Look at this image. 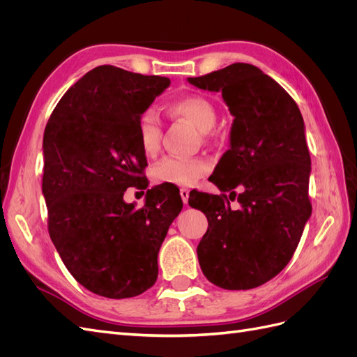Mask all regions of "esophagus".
Returning <instances> with one entry per match:
<instances>
[{"label":"esophagus","mask_w":357,"mask_h":357,"mask_svg":"<svg viewBox=\"0 0 357 357\" xmlns=\"http://www.w3.org/2000/svg\"><path fill=\"white\" fill-rule=\"evenodd\" d=\"M180 197H181L183 202L188 204V201H189V189L188 188H181L180 189Z\"/></svg>","instance_id":"1"}]
</instances>
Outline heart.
<instances>
[{"mask_svg": "<svg viewBox=\"0 0 357 357\" xmlns=\"http://www.w3.org/2000/svg\"><path fill=\"white\" fill-rule=\"evenodd\" d=\"M168 110L171 114L186 119L201 134H210L218 123V114L213 104L202 96L189 95L174 100ZM137 137L139 147L146 155H155L162 138L160 117L155 109H147L138 117ZM208 171V164L199 158H176L162 159L153 168V178L158 183L176 186H192Z\"/></svg>", "mask_w": 357, "mask_h": 357, "instance_id": "obj_1", "label": "heart"}]
</instances>
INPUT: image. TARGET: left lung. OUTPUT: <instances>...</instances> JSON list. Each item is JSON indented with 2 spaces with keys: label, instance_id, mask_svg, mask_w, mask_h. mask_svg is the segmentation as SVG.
I'll return each mask as SVG.
<instances>
[{
  "label": "left lung",
  "instance_id": "obj_1",
  "mask_svg": "<svg viewBox=\"0 0 357 357\" xmlns=\"http://www.w3.org/2000/svg\"><path fill=\"white\" fill-rule=\"evenodd\" d=\"M188 82L222 92L234 122L213 183L229 192L231 201L234 189H243L238 210L231 208L223 193L195 192L189 198L190 207L208 220L198 261L213 284L253 289L289 264L311 215L304 119L282 86L250 63L236 62Z\"/></svg>",
  "mask_w": 357,
  "mask_h": 357
}]
</instances>
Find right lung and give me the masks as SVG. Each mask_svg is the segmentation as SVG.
Wrapping results in <instances>:
<instances>
[{"label":"right lung","mask_w":357,"mask_h":357,"mask_svg":"<svg viewBox=\"0 0 357 357\" xmlns=\"http://www.w3.org/2000/svg\"><path fill=\"white\" fill-rule=\"evenodd\" d=\"M169 84L96 67L62 96L45 129L50 238L71 275L100 296L132 298L155 284L159 248L183 208L180 193L164 185L147 190L139 210L123 199L128 188L144 183L138 117Z\"/></svg>","instance_id":"1"}]
</instances>
